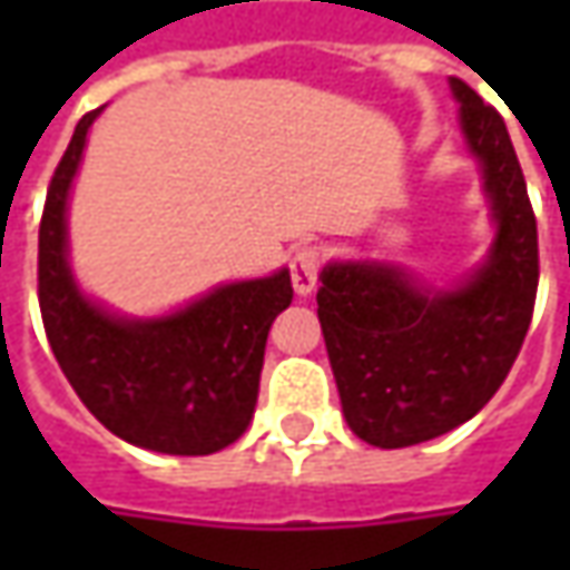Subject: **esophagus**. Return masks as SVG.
<instances>
[{
    "instance_id": "1",
    "label": "esophagus",
    "mask_w": 570,
    "mask_h": 570,
    "mask_svg": "<svg viewBox=\"0 0 570 570\" xmlns=\"http://www.w3.org/2000/svg\"><path fill=\"white\" fill-rule=\"evenodd\" d=\"M323 269V250L320 247H301L292 256V285L301 297H307L317 288V275Z\"/></svg>"
}]
</instances>
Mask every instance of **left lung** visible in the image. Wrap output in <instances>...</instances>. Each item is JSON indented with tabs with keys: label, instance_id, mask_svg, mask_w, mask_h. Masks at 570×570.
<instances>
[{
	"label": "left lung",
	"instance_id": "1",
	"mask_svg": "<svg viewBox=\"0 0 570 570\" xmlns=\"http://www.w3.org/2000/svg\"><path fill=\"white\" fill-rule=\"evenodd\" d=\"M450 88L498 222L489 259L450 292L383 263H330L320 273L317 317L345 422L383 450L470 422L517 362L537 304V215L508 126L466 81L450 78Z\"/></svg>",
	"mask_w": 570,
	"mask_h": 570
}]
</instances>
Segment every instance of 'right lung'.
Segmentation results:
<instances>
[{
    "instance_id": "right-lung-1",
    "label": "right lung",
    "mask_w": 570,
    "mask_h": 570,
    "mask_svg": "<svg viewBox=\"0 0 570 570\" xmlns=\"http://www.w3.org/2000/svg\"><path fill=\"white\" fill-rule=\"evenodd\" d=\"M98 114L78 120L47 189L37 244L43 330L66 381L107 431L136 448L206 456L250 425L269 326L295 297L292 275L222 285L158 320H122L91 304L69 273L66 203Z\"/></svg>"
}]
</instances>
